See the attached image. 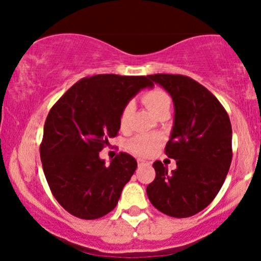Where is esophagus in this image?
<instances>
[{"instance_id":"1","label":"esophagus","mask_w":261,"mask_h":261,"mask_svg":"<svg viewBox=\"0 0 261 261\" xmlns=\"http://www.w3.org/2000/svg\"><path fill=\"white\" fill-rule=\"evenodd\" d=\"M137 162H138V166L149 165V162H147V161H144V159H137Z\"/></svg>"}]
</instances>
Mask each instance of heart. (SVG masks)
I'll use <instances>...</instances> for the list:
<instances>
[{
  "mask_svg": "<svg viewBox=\"0 0 261 261\" xmlns=\"http://www.w3.org/2000/svg\"><path fill=\"white\" fill-rule=\"evenodd\" d=\"M141 100L154 115L165 114L170 111L171 107V96L168 95L166 90L161 87H153L146 91H144L141 95ZM133 106L130 103H126L120 110L119 114V126L121 130L128 129L129 123H130V117H132ZM163 138L161 135L156 133H144V135H137L132 137L128 141L126 146L133 154L138 156H150L155 153L162 145Z\"/></svg>",
  "mask_w": 261,
  "mask_h": 261,
  "instance_id": "b5f03b06",
  "label": "heart"
}]
</instances>
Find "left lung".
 Returning <instances> with one entry per match:
<instances>
[{"label": "left lung", "mask_w": 261, "mask_h": 261, "mask_svg": "<svg viewBox=\"0 0 261 261\" xmlns=\"http://www.w3.org/2000/svg\"><path fill=\"white\" fill-rule=\"evenodd\" d=\"M172 96L175 120L165 147L176 168L155 161V179L146 188L154 208L175 218L191 217L214 200L231 165V123L206 87L181 74L147 75Z\"/></svg>", "instance_id": "1"}]
</instances>
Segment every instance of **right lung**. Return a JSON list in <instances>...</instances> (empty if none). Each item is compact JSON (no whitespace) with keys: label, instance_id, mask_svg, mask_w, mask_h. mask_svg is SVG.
Masks as SVG:
<instances>
[{"label":"right lung","instance_id":"obj_1","mask_svg":"<svg viewBox=\"0 0 261 261\" xmlns=\"http://www.w3.org/2000/svg\"><path fill=\"white\" fill-rule=\"evenodd\" d=\"M153 82L145 75L96 74L74 84L50 108L40 144L45 179L71 216L96 220L114 211L137 162L117 154L110 166L99 158L119 132L120 110Z\"/></svg>","mask_w":261,"mask_h":261}]
</instances>
